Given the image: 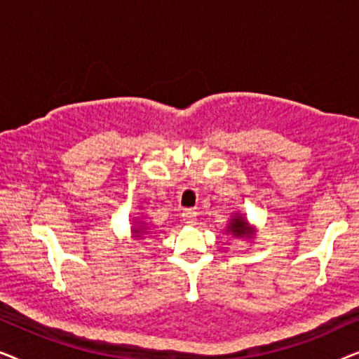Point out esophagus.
Here are the masks:
<instances>
[{
	"label": "esophagus",
	"instance_id": "obj_1",
	"mask_svg": "<svg viewBox=\"0 0 359 359\" xmlns=\"http://www.w3.org/2000/svg\"><path fill=\"white\" fill-rule=\"evenodd\" d=\"M181 217H183L184 224L193 225L196 222V217H198V212H196L194 209H186L183 210V214H181Z\"/></svg>",
	"mask_w": 359,
	"mask_h": 359
}]
</instances>
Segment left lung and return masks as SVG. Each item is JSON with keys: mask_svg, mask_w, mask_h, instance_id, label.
Listing matches in <instances>:
<instances>
[{"mask_svg": "<svg viewBox=\"0 0 359 359\" xmlns=\"http://www.w3.org/2000/svg\"><path fill=\"white\" fill-rule=\"evenodd\" d=\"M229 230L235 235V237L252 235V232H250V227H248L247 220H245L243 217H240V215H237V217H233V220L229 225Z\"/></svg>", "mask_w": 359, "mask_h": 359, "instance_id": "8db88e82", "label": "left lung"}]
</instances>
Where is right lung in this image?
I'll return each mask as SVG.
<instances>
[{"label":"right lung","instance_id":"add662e5","mask_svg":"<svg viewBox=\"0 0 359 359\" xmlns=\"http://www.w3.org/2000/svg\"><path fill=\"white\" fill-rule=\"evenodd\" d=\"M135 232H139V230H135Z\"/></svg>","mask_w":359,"mask_h":359}]
</instances>
